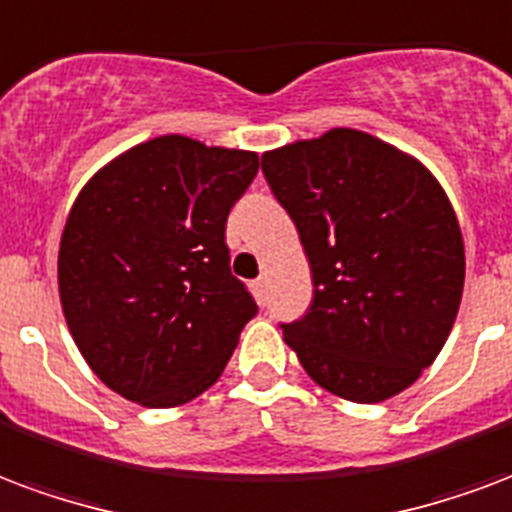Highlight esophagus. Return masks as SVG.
Returning a JSON list of instances; mask_svg holds the SVG:
<instances>
[{"label": "esophagus", "instance_id": "esophagus-1", "mask_svg": "<svg viewBox=\"0 0 512 512\" xmlns=\"http://www.w3.org/2000/svg\"><path fill=\"white\" fill-rule=\"evenodd\" d=\"M266 287H268L266 276H257L255 282H252V290H255V298L260 301V304H266Z\"/></svg>", "mask_w": 512, "mask_h": 512}]
</instances>
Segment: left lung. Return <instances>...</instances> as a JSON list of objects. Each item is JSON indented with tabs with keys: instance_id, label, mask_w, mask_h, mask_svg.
<instances>
[{
	"instance_id": "8db88e82",
	"label": "left lung",
	"mask_w": 512,
	"mask_h": 512,
	"mask_svg": "<svg viewBox=\"0 0 512 512\" xmlns=\"http://www.w3.org/2000/svg\"><path fill=\"white\" fill-rule=\"evenodd\" d=\"M312 268L309 312L285 342L320 388L377 404L434 363L464 293L456 211L423 162L336 127L263 154Z\"/></svg>"
}]
</instances>
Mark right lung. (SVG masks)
<instances>
[{"mask_svg":"<svg viewBox=\"0 0 512 512\" xmlns=\"http://www.w3.org/2000/svg\"><path fill=\"white\" fill-rule=\"evenodd\" d=\"M255 151L160 135L102 165L59 244V298L78 350L111 391L179 407L225 372L257 314L230 274L225 222Z\"/></svg>","mask_w":512,"mask_h":512,"instance_id":"obj_1","label":"right lung"}]
</instances>
